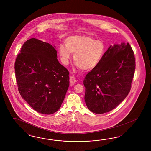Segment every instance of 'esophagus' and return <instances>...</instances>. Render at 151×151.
<instances>
[{"label": "esophagus", "mask_w": 151, "mask_h": 151, "mask_svg": "<svg viewBox=\"0 0 151 151\" xmlns=\"http://www.w3.org/2000/svg\"><path fill=\"white\" fill-rule=\"evenodd\" d=\"M70 82H71V83H75V82H76V78H75L74 76H71L70 77Z\"/></svg>", "instance_id": "34e87169"}]
</instances>
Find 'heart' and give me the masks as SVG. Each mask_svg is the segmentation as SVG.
<instances>
[{
  "instance_id": "heart-1",
  "label": "heart",
  "mask_w": 151,
  "mask_h": 151,
  "mask_svg": "<svg viewBox=\"0 0 151 151\" xmlns=\"http://www.w3.org/2000/svg\"><path fill=\"white\" fill-rule=\"evenodd\" d=\"M65 45L61 44L58 53L63 64L67 65L73 54L74 62L82 70L95 69L105 52L104 43L88 35H71L65 39Z\"/></svg>"
}]
</instances>
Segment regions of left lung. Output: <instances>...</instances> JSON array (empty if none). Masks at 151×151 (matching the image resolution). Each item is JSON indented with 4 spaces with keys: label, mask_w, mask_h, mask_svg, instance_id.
Instances as JSON below:
<instances>
[{
    "label": "left lung",
    "mask_w": 151,
    "mask_h": 151,
    "mask_svg": "<svg viewBox=\"0 0 151 151\" xmlns=\"http://www.w3.org/2000/svg\"><path fill=\"white\" fill-rule=\"evenodd\" d=\"M135 66L134 53L128 43L110 45L100 64L83 81L85 101L89 110L104 114L123 101L130 91Z\"/></svg>",
    "instance_id": "1"
}]
</instances>
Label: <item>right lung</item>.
<instances>
[{
	"mask_svg": "<svg viewBox=\"0 0 151 151\" xmlns=\"http://www.w3.org/2000/svg\"><path fill=\"white\" fill-rule=\"evenodd\" d=\"M55 48L30 39L23 44L15 63L20 95L42 114H52L59 110L69 88V71L57 59Z\"/></svg>",
	"mask_w": 151,
	"mask_h": 151,
	"instance_id": "right-lung-1",
	"label": "right lung"
}]
</instances>
